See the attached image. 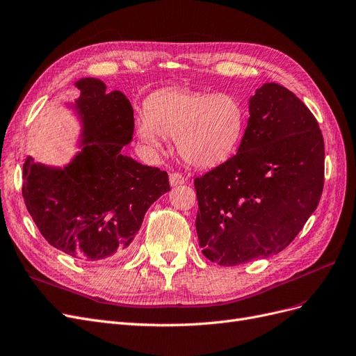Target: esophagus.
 Listing matches in <instances>:
<instances>
[{
  "instance_id": "1",
  "label": "esophagus",
  "mask_w": 356,
  "mask_h": 356,
  "mask_svg": "<svg viewBox=\"0 0 356 356\" xmlns=\"http://www.w3.org/2000/svg\"><path fill=\"white\" fill-rule=\"evenodd\" d=\"M170 185L171 186H179V185H183V183L186 181V179L183 177L180 173H176V171H173V173H170Z\"/></svg>"
}]
</instances>
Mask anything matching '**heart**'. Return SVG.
Wrapping results in <instances>:
<instances>
[{
	"label": "heart",
	"instance_id": "b5f03b06",
	"mask_svg": "<svg viewBox=\"0 0 356 356\" xmlns=\"http://www.w3.org/2000/svg\"><path fill=\"white\" fill-rule=\"evenodd\" d=\"M245 104L233 94L165 89L145 102L138 135L158 149L175 138L180 158L196 168H213L238 151L246 129Z\"/></svg>",
	"mask_w": 356,
	"mask_h": 356
}]
</instances>
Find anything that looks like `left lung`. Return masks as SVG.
<instances>
[{"instance_id": "1", "label": "left lung", "mask_w": 356, "mask_h": 356, "mask_svg": "<svg viewBox=\"0 0 356 356\" xmlns=\"http://www.w3.org/2000/svg\"><path fill=\"white\" fill-rule=\"evenodd\" d=\"M238 154L195 179L202 254L239 266L279 254L317 208L324 186V140L293 92L264 83L249 99Z\"/></svg>"}]
</instances>
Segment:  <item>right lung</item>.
<instances>
[{
  "instance_id": "1",
  "label": "right lung",
  "mask_w": 356,
  "mask_h": 356,
  "mask_svg": "<svg viewBox=\"0 0 356 356\" xmlns=\"http://www.w3.org/2000/svg\"><path fill=\"white\" fill-rule=\"evenodd\" d=\"M76 86L82 149L64 168L26 158L23 200L49 245L86 262L115 259L134 249L145 213L170 191L168 175L122 152L135 129L123 92L107 94L94 77Z\"/></svg>"
}]
</instances>
